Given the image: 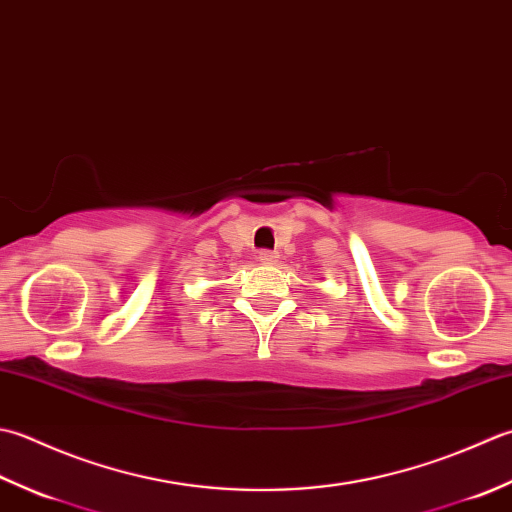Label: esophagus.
I'll return each mask as SVG.
<instances>
[{
    "instance_id": "esophagus-1",
    "label": "esophagus",
    "mask_w": 512,
    "mask_h": 512,
    "mask_svg": "<svg viewBox=\"0 0 512 512\" xmlns=\"http://www.w3.org/2000/svg\"><path fill=\"white\" fill-rule=\"evenodd\" d=\"M258 258H260V263H263V265H274L278 260V254L269 252V249H263V252L258 254Z\"/></svg>"
}]
</instances>
